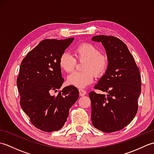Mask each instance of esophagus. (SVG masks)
Returning <instances> with one entry per match:
<instances>
[{"label":"esophagus","mask_w":154,"mask_h":154,"mask_svg":"<svg viewBox=\"0 0 154 154\" xmlns=\"http://www.w3.org/2000/svg\"><path fill=\"white\" fill-rule=\"evenodd\" d=\"M79 95L81 96V97L85 95L86 93H86V91H85L83 89H79Z\"/></svg>","instance_id":"obj_1"}]
</instances>
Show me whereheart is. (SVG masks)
<instances>
[{
    "label": "heart",
    "instance_id": "1",
    "mask_svg": "<svg viewBox=\"0 0 154 154\" xmlns=\"http://www.w3.org/2000/svg\"><path fill=\"white\" fill-rule=\"evenodd\" d=\"M75 54L77 60H86L84 69L87 71L74 72L67 77V83L77 88H85L94 81V75H103L107 69L109 59L106 55L100 54L96 45L91 43H82L75 49ZM76 60L67 52L62 54L59 64L64 71L71 73L75 69Z\"/></svg>",
    "mask_w": 154,
    "mask_h": 154
}]
</instances>
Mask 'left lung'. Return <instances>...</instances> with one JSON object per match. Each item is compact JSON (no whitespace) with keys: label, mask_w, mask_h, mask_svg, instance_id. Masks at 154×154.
<instances>
[{"label":"left lung","mask_w":154,"mask_h":154,"mask_svg":"<svg viewBox=\"0 0 154 154\" xmlns=\"http://www.w3.org/2000/svg\"><path fill=\"white\" fill-rule=\"evenodd\" d=\"M91 40L101 42L106 50L107 69L94 86L104 94L89 93L91 120L97 129L110 133L123 129L138 111L141 93L139 69L128 48L120 39L96 35Z\"/></svg>","instance_id":"obj_1"}]
</instances>
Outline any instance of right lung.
<instances>
[{
  "label": "right lung",
  "mask_w": 154,
  "mask_h": 154,
  "mask_svg": "<svg viewBox=\"0 0 154 154\" xmlns=\"http://www.w3.org/2000/svg\"><path fill=\"white\" fill-rule=\"evenodd\" d=\"M74 40L46 39L28 52L20 67L17 78L20 106L33 125L42 131L60 130L66 122L69 109L79 99V91L72 85L64 87L59 60Z\"/></svg>",
  "instance_id": "right-lung-1"
}]
</instances>
